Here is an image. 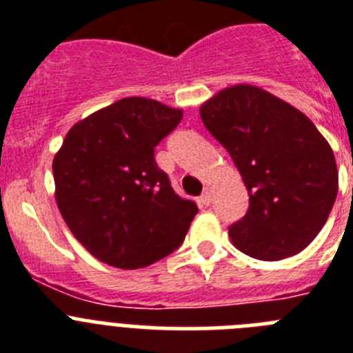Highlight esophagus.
<instances>
[{
	"label": "esophagus",
	"instance_id": "esophagus-1",
	"mask_svg": "<svg viewBox=\"0 0 353 353\" xmlns=\"http://www.w3.org/2000/svg\"><path fill=\"white\" fill-rule=\"evenodd\" d=\"M198 203H199V207H208V205L212 203V192L208 191V189H205L203 194L199 196Z\"/></svg>",
	"mask_w": 353,
	"mask_h": 353
}]
</instances>
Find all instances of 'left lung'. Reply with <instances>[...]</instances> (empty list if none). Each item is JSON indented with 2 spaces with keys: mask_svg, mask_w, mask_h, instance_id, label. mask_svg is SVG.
Wrapping results in <instances>:
<instances>
[{
  "mask_svg": "<svg viewBox=\"0 0 353 353\" xmlns=\"http://www.w3.org/2000/svg\"><path fill=\"white\" fill-rule=\"evenodd\" d=\"M199 114L248 189V212L228 232L235 248L265 261L307 248L338 194L334 154L313 121L251 84L223 90Z\"/></svg>",
  "mask_w": 353,
  "mask_h": 353,
  "instance_id": "obj_1",
  "label": "left lung"
}]
</instances>
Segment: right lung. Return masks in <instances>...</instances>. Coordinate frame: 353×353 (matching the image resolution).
Listing matches in <instances>:
<instances>
[{
    "label": "right lung",
    "mask_w": 353,
    "mask_h": 353,
    "mask_svg": "<svg viewBox=\"0 0 353 353\" xmlns=\"http://www.w3.org/2000/svg\"><path fill=\"white\" fill-rule=\"evenodd\" d=\"M182 117L180 109L129 97L65 136L52 161L56 203L97 260L141 269L182 245L198 207L173 191L154 157Z\"/></svg>",
    "instance_id": "1"
}]
</instances>
